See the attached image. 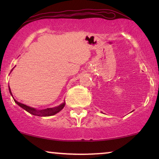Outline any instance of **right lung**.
Here are the masks:
<instances>
[{
  "mask_svg": "<svg viewBox=\"0 0 159 159\" xmlns=\"http://www.w3.org/2000/svg\"><path fill=\"white\" fill-rule=\"evenodd\" d=\"M13 69H12V70H13ZM12 70L11 71V72ZM8 90H9L10 94L11 95V96L13 97V95L11 93V89H10L9 86H8ZM13 98H14V101L15 103H16L18 106H20L21 108H22L23 109L27 111L28 113H30V114H31L32 115H34V116H53V115H55V114H57V113L61 111L65 106V101H64V103L60 104L59 106H55V107H53V108H45V109L39 110V109H37V108L30 107V106H28L27 105H25V104H23V103H19V102H18L14 99V97H13Z\"/></svg>",
  "mask_w": 159,
  "mask_h": 159,
  "instance_id": "obj_1",
  "label": "right lung"
}]
</instances>
